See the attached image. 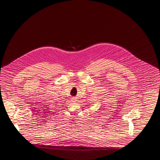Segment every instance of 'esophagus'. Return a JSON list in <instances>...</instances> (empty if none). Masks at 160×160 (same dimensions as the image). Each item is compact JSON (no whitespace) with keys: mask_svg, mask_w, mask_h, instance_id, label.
Instances as JSON below:
<instances>
[{"mask_svg":"<svg viewBox=\"0 0 160 160\" xmlns=\"http://www.w3.org/2000/svg\"><path fill=\"white\" fill-rule=\"evenodd\" d=\"M71 101H72V102H76L77 101V98L76 97H72V98L71 99Z\"/></svg>","mask_w":160,"mask_h":160,"instance_id":"esophagus-1","label":"esophagus"}]
</instances>
